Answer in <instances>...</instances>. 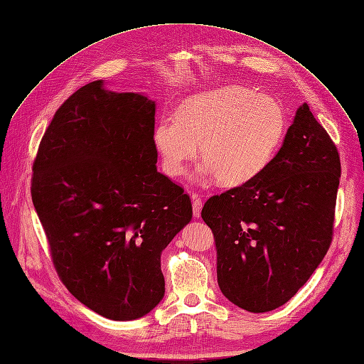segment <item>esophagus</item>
I'll use <instances>...</instances> for the list:
<instances>
[{
  "label": "esophagus",
  "instance_id": "1",
  "mask_svg": "<svg viewBox=\"0 0 364 364\" xmlns=\"http://www.w3.org/2000/svg\"><path fill=\"white\" fill-rule=\"evenodd\" d=\"M192 202H193V215L199 217L200 215V210H202V199L198 195H192Z\"/></svg>",
  "mask_w": 364,
  "mask_h": 364
}]
</instances>
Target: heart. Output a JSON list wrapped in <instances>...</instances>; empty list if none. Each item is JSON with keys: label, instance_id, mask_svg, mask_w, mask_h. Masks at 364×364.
Returning <instances> with one entry per match:
<instances>
[{"label": "heart", "instance_id": "obj_1", "mask_svg": "<svg viewBox=\"0 0 364 364\" xmlns=\"http://www.w3.org/2000/svg\"><path fill=\"white\" fill-rule=\"evenodd\" d=\"M286 128L281 105L242 86L208 90L188 98L177 117L159 120L154 144L165 169L184 176L202 144L203 164L195 177L200 183L220 178L225 186H242L266 171Z\"/></svg>", "mask_w": 364, "mask_h": 364}]
</instances>
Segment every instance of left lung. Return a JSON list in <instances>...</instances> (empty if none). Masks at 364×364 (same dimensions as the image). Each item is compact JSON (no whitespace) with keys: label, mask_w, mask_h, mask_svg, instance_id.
<instances>
[{"label":"left lung","mask_w":364,"mask_h":364,"mask_svg":"<svg viewBox=\"0 0 364 364\" xmlns=\"http://www.w3.org/2000/svg\"><path fill=\"white\" fill-rule=\"evenodd\" d=\"M339 178L338 149L304 104L262 176L205 202L218 287L232 304L272 311L309 279L331 242Z\"/></svg>","instance_id":"left-lung-1"}]
</instances>
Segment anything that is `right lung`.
I'll list each match as a JSON object with an SVG mask.
<instances>
[{"label": "right lung", "instance_id": "right-lung-1", "mask_svg": "<svg viewBox=\"0 0 364 364\" xmlns=\"http://www.w3.org/2000/svg\"><path fill=\"white\" fill-rule=\"evenodd\" d=\"M154 113L146 95L87 83L58 108L33 166L31 196L60 281L116 321L161 302V255L192 220L191 198L157 172Z\"/></svg>", "mask_w": 364, "mask_h": 364}]
</instances>
